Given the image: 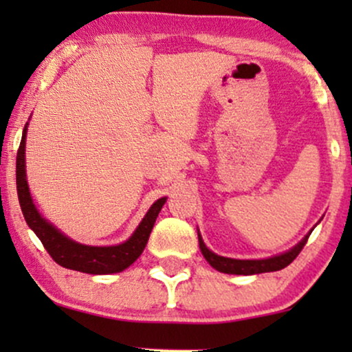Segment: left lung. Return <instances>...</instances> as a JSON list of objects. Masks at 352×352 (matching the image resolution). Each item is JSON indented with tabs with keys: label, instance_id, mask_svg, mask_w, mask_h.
Here are the masks:
<instances>
[{
	"label": "left lung",
	"instance_id": "left-lung-1",
	"mask_svg": "<svg viewBox=\"0 0 352 352\" xmlns=\"http://www.w3.org/2000/svg\"><path fill=\"white\" fill-rule=\"evenodd\" d=\"M311 232L306 235L296 246H293L292 250H288L286 253L276 254V256L265 258V260H235V258H227L220 256V254L213 253L212 250L207 248V245L201 240L199 233V245L201 250V254L205 256V260L208 261L210 266L217 270V272L228 273V274H258V273H268V272H278V270L286 268L294 258L300 254L302 246L306 245Z\"/></svg>",
	"mask_w": 352,
	"mask_h": 352
}]
</instances>
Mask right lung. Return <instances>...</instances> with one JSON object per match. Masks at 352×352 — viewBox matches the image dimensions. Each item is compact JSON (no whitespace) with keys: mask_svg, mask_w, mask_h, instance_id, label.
Returning <instances> with one entry per match:
<instances>
[{"mask_svg":"<svg viewBox=\"0 0 352 352\" xmlns=\"http://www.w3.org/2000/svg\"><path fill=\"white\" fill-rule=\"evenodd\" d=\"M26 132L28 122L24 125L21 144H19L18 155H16V188H18V199L28 227L33 230L36 236L41 240V243L46 248V252L51 254L52 260L58 265L64 266V268L89 274L119 273L129 268L142 254L145 245L148 241V236H151L153 223H155L167 197L159 199L148 208V212L145 213L139 227L135 228L132 236L125 240L124 243L116 246L80 245L78 241L67 238L64 233H60L54 225H51L46 218H43L41 213L36 208L26 180V164H24Z\"/></svg>","mask_w":352,"mask_h":352,"instance_id":"right-lung-1","label":"right lung"}]
</instances>
